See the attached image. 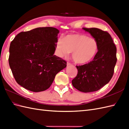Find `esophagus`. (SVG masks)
I'll return each mask as SVG.
<instances>
[{
	"label": "esophagus",
	"instance_id": "esophagus-1",
	"mask_svg": "<svg viewBox=\"0 0 129 129\" xmlns=\"http://www.w3.org/2000/svg\"><path fill=\"white\" fill-rule=\"evenodd\" d=\"M67 66H70V65H71V63L70 62H67Z\"/></svg>",
	"mask_w": 129,
	"mask_h": 129
}]
</instances>
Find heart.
I'll list each match as a JSON object with an SVG mask.
<instances>
[{"label": "heart", "mask_w": 129, "mask_h": 129, "mask_svg": "<svg viewBox=\"0 0 129 129\" xmlns=\"http://www.w3.org/2000/svg\"><path fill=\"white\" fill-rule=\"evenodd\" d=\"M98 42L93 38L84 34H69L59 38L56 43V52L60 57H67L72 52V58L77 63L90 61L98 51Z\"/></svg>", "instance_id": "b5f03b06"}]
</instances>
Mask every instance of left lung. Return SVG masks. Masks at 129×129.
Returning a JSON list of instances; mask_svg holds the SVG:
<instances>
[{
    "label": "left lung",
    "instance_id": "obj_1",
    "mask_svg": "<svg viewBox=\"0 0 129 129\" xmlns=\"http://www.w3.org/2000/svg\"><path fill=\"white\" fill-rule=\"evenodd\" d=\"M98 42V51L93 60L77 66L78 74L73 86L80 91L91 92L100 90L111 80L117 63V48L111 35L97 28H83Z\"/></svg>",
    "mask_w": 129,
    "mask_h": 129
}]
</instances>
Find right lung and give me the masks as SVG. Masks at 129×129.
<instances>
[{"label":"right lung","mask_w":129,"mask_h":129,"mask_svg":"<svg viewBox=\"0 0 129 129\" xmlns=\"http://www.w3.org/2000/svg\"><path fill=\"white\" fill-rule=\"evenodd\" d=\"M59 32L54 27L37 28L18 33L11 42L9 63L20 85L33 92L43 91L66 67V61L54 55Z\"/></svg>","instance_id":"right-lung-1"}]
</instances>
